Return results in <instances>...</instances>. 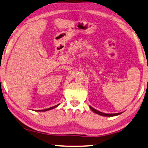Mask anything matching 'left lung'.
<instances>
[{"label":"left lung","instance_id":"obj_1","mask_svg":"<svg viewBox=\"0 0 148 148\" xmlns=\"http://www.w3.org/2000/svg\"><path fill=\"white\" fill-rule=\"evenodd\" d=\"M90 109L92 110V111L94 112V113L98 114V115H102V116H116V115H120V114H121V113H113V114H107V113H102V112H100L99 111H97V110H96L94 108H92V107H90Z\"/></svg>","mask_w":148,"mask_h":148}]
</instances>
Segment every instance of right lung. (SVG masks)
<instances>
[{
    "label": "right lung",
    "instance_id": "right-lung-1",
    "mask_svg": "<svg viewBox=\"0 0 148 148\" xmlns=\"http://www.w3.org/2000/svg\"><path fill=\"white\" fill-rule=\"evenodd\" d=\"M60 104H58V105H56V106H53V107H50V108H48V109H43V110H39V111H39V112H43V111H49V110H51V109H54V108H56V107H57L58 105H59Z\"/></svg>",
    "mask_w": 148,
    "mask_h": 148
}]
</instances>
